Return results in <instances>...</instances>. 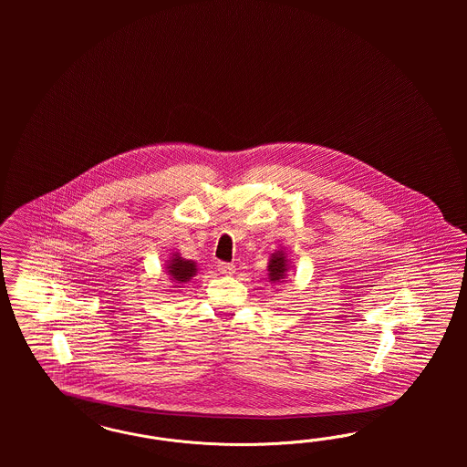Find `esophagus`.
<instances>
[{
    "label": "esophagus",
    "mask_w": 467,
    "mask_h": 467,
    "mask_svg": "<svg viewBox=\"0 0 467 467\" xmlns=\"http://www.w3.org/2000/svg\"><path fill=\"white\" fill-rule=\"evenodd\" d=\"M217 270L223 274V275H233L236 272V267L233 264H227V262H219L217 264Z\"/></svg>",
    "instance_id": "esophagus-1"
}]
</instances>
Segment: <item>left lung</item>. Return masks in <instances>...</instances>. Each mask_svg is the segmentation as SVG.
<instances>
[{"label":"left lung","mask_w":467,"mask_h":467,"mask_svg":"<svg viewBox=\"0 0 467 467\" xmlns=\"http://www.w3.org/2000/svg\"><path fill=\"white\" fill-rule=\"evenodd\" d=\"M287 269H289V265H287V254H285L284 250H277V252H274V254H270L269 265H267L270 283H284V279H285V275H287Z\"/></svg>","instance_id":"1"}]
</instances>
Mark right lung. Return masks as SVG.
<instances>
[{
    "label": "right lung",
    "instance_id": "right-lung-1",
    "mask_svg": "<svg viewBox=\"0 0 467 467\" xmlns=\"http://www.w3.org/2000/svg\"><path fill=\"white\" fill-rule=\"evenodd\" d=\"M197 264L193 260H186L180 254H171L166 265L171 283L176 284L172 287H182V284L188 283L193 275H197Z\"/></svg>",
    "mask_w": 467,
    "mask_h": 467
}]
</instances>
